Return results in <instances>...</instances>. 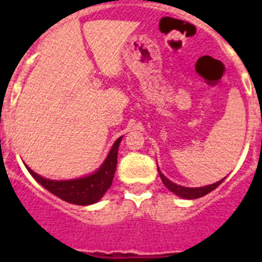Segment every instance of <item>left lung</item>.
<instances>
[{"instance_id": "1", "label": "left lung", "mask_w": 262, "mask_h": 262, "mask_svg": "<svg viewBox=\"0 0 262 262\" xmlns=\"http://www.w3.org/2000/svg\"><path fill=\"white\" fill-rule=\"evenodd\" d=\"M158 171H159L160 179H162V182L164 183V186L167 187L168 190H171L174 194H177L181 199H186V200H194V199H200V197H203V195L208 194L209 191L215 190L216 187L219 186L220 183L223 182L224 179H220L217 182L212 183V185H207V186H201V187H186V186H181V185H177V183L171 182L170 179L166 178L162 171L158 167Z\"/></svg>"}]
</instances>
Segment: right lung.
<instances>
[{"label":"right lung","instance_id":"add662e5","mask_svg":"<svg viewBox=\"0 0 262 262\" xmlns=\"http://www.w3.org/2000/svg\"><path fill=\"white\" fill-rule=\"evenodd\" d=\"M121 140H122V136L115 140L108 155L106 156L102 166L96 171L81 178L54 181V179L43 178L42 175L32 171L28 166L26 167L36 182L40 183L45 189L63 201L76 204V205H91V204L98 203L113 183Z\"/></svg>","mask_w":262,"mask_h":262}]
</instances>
